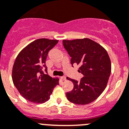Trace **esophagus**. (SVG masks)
Masks as SVG:
<instances>
[{
  "instance_id": "1",
  "label": "esophagus",
  "mask_w": 129,
  "mask_h": 129,
  "mask_svg": "<svg viewBox=\"0 0 129 129\" xmlns=\"http://www.w3.org/2000/svg\"><path fill=\"white\" fill-rule=\"evenodd\" d=\"M60 78H61V80H67V78H66L65 76H61V77H60Z\"/></svg>"
}]
</instances>
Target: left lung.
<instances>
[{"instance_id": "obj_1", "label": "left lung", "mask_w": 129, "mask_h": 129, "mask_svg": "<svg viewBox=\"0 0 129 129\" xmlns=\"http://www.w3.org/2000/svg\"><path fill=\"white\" fill-rule=\"evenodd\" d=\"M64 49L71 57V64L80 66L78 72L83 77L80 81L67 77L74 83L67 93V99L76 104L93 102L105 89L111 74V61L103 47L89 38L62 40Z\"/></svg>"}]
</instances>
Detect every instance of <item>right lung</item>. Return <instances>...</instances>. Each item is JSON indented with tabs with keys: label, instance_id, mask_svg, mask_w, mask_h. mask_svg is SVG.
I'll return each mask as SVG.
<instances>
[{
	"label": "right lung",
	"instance_id": "right-lung-1",
	"mask_svg": "<svg viewBox=\"0 0 129 129\" xmlns=\"http://www.w3.org/2000/svg\"><path fill=\"white\" fill-rule=\"evenodd\" d=\"M57 40L40 38L27 46L18 54L12 69V80L22 96L33 103H44L50 99L58 78L48 74L46 60ZM45 69L43 73L42 70Z\"/></svg>",
	"mask_w": 129,
	"mask_h": 129
}]
</instances>
